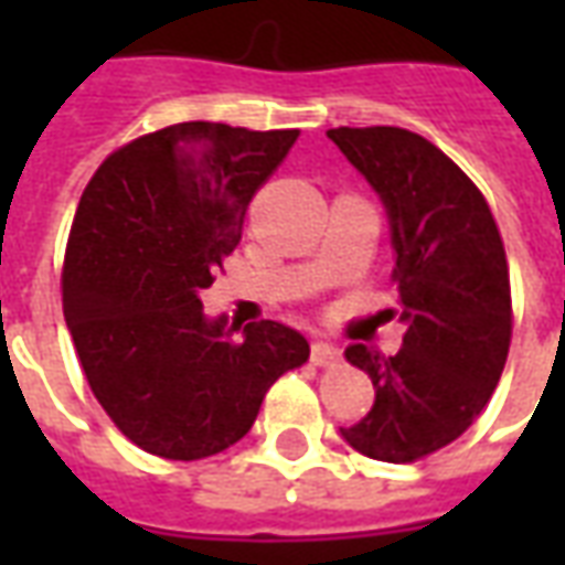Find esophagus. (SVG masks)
<instances>
[{"label": "esophagus", "mask_w": 565, "mask_h": 565, "mask_svg": "<svg viewBox=\"0 0 565 565\" xmlns=\"http://www.w3.org/2000/svg\"><path fill=\"white\" fill-rule=\"evenodd\" d=\"M339 360H342V351L332 342L318 339V342L311 344V363H315V366H332V363H339Z\"/></svg>", "instance_id": "1"}]
</instances>
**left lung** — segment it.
<instances>
[{
	"label": "left lung",
	"instance_id": "8db88e82",
	"mask_svg": "<svg viewBox=\"0 0 565 565\" xmlns=\"http://www.w3.org/2000/svg\"><path fill=\"white\" fill-rule=\"evenodd\" d=\"M387 211L403 348L351 344L375 405L342 438L384 462L420 460L460 438L497 391L511 342L505 247L478 186L417 132H327Z\"/></svg>",
	"mask_w": 565,
	"mask_h": 565
}]
</instances>
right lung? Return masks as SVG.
I'll return each instance as SVG.
<instances>
[{
    "label": "right lung",
    "instance_id": "right-lung-1",
    "mask_svg": "<svg viewBox=\"0 0 565 565\" xmlns=\"http://www.w3.org/2000/svg\"><path fill=\"white\" fill-rule=\"evenodd\" d=\"M296 136L174 124L111 153L81 196L63 315L93 396L148 454H221L247 436L271 384L308 360L294 327L238 330L202 308L250 199Z\"/></svg>",
    "mask_w": 565,
    "mask_h": 565
}]
</instances>
